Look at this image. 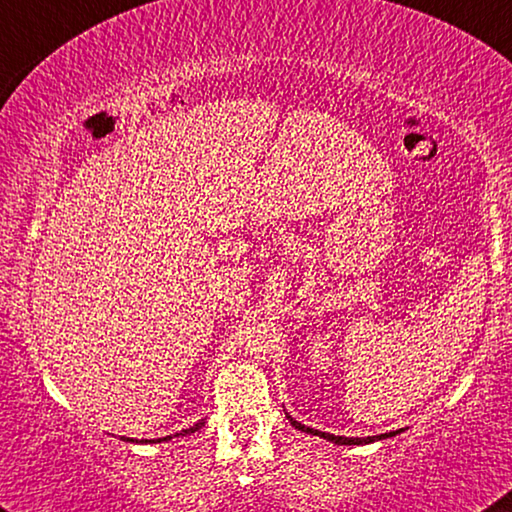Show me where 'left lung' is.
<instances>
[{
  "mask_svg": "<svg viewBox=\"0 0 512 512\" xmlns=\"http://www.w3.org/2000/svg\"><path fill=\"white\" fill-rule=\"evenodd\" d=\"M287 419H290V424L294 426V429H299V431H306V434L321 436V438H326V441H333V443H338V446H362V443H374V441H381V438H388V434H381V436H366V438H345V436L326 434V431H318V429H311V426H304V424H299L297 419H292V417H290V414H287Z\"/></svg>",
  "mask_w": 512,
  "mask_h": 512,
  "instance_id": "left-lung-1",
  "label": "left lung"
}]
</instances>
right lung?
<instances>
[{"instance_id": "add662e5", "label": "right lung", "mask_w": 512, "mask_h": 512, "mask_svg": "<svg viewBox=\"0 0 512 512\" xmlns=\"http://www.w3.org/2000/svg\"><path fill=\"white\" fill-rule=\"evenodd\" d=\"M203 424H206V422H198V424H194V426H189V429H184V431H182V434H174V436H186V434H194V431H198V429H201V426H203ZM170 438H172V436L158 438V441H155V443H160V441H170Z\"/></svg>"}]
</instances>
